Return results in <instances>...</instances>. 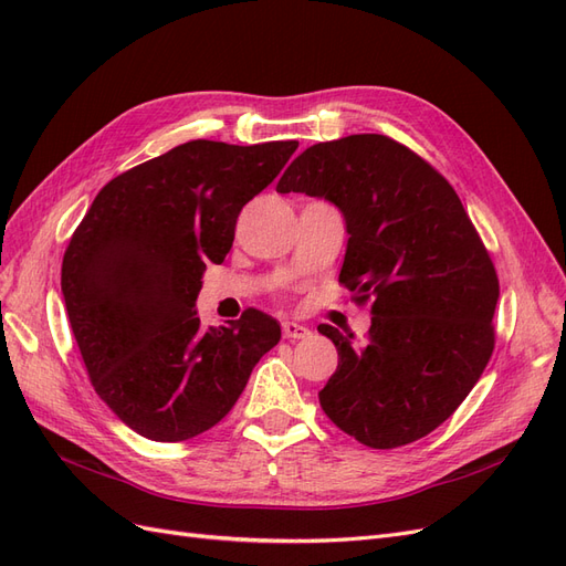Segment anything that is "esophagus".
<instances>
[{
  "mask_svg": "<svg viewBox=\"0 0 566 566\" xmlns=\"http://www.w3.org/2000/svg\"><path fill=\"white\" fill-rule=\"evenodd\" d=\"M283 337H287V339H306V337H312V331L306 328V325H302V323L283 321Z\"/></svg>",
  "mask_w": 566,
  "mask_h": 566,
  "instance_id": "obj_1",
  "label": "esophagus"
}]
</instances>
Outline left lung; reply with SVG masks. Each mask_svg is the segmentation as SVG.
<instances>
[{"label":"left lung","mask_w":566,"mask_h":566,"mask_svg":"<svg viewBox=\"0 0 566 566\" xmlns=\"http://www.w3.org/2000/svg\"><path fill=\"white\" fill-rule=\"evenodd\" d=\"M279 193L335 202L347 221L339 283L370 304L364 342L328 323L337 370L318 391L342 432L397 449L449 420L495 345L499 276L465 208L437 169L382 134L306 148Z\"/></svg>","instance_id":"8db88e82"}]
</instances>
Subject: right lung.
I'll return each instance as SVG.
<instances>
[{"instance_id": "obj_1", "label": "right lung", "mask_w": 566, "mask_h": 566, "mask_svg": "<svg viewBox=\"0 0 566 566\" xmlns=\"http://www.w3.org/2000/svg\"><path fill=\"white\" fill-rule=\"evenodd\" d=\"M297 142L196 139L111 179L63 254L61 290L84 368L136 434L186 441L241 397L281 325L248 310L205 333L193 306L208 262H224L245 205Z\"/></svg>"}]
</instances>
